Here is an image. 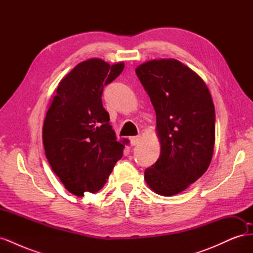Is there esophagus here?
I'll return each instance as SVG.
<instances>
[{
  "instance_id": "obj_1",
  "label": "esophagus",
  "mask_w": 253,
  "mask_h": 253,
  "mask_svg": "<svg viewBox=\"0 0 253 253\" xmlns=\"http://www.w3.org/2000/svg\"><path fill=\"white\" fill-rule=\"evenodd\" d=\"M140 141V136H134L131 138V145H136Z\"/></svg>"
}]
</instances>
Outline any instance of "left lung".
<instances>
[{"instance_id":"obj_1","label":"left lung","mask_w":253,"mask_h":253,"mask_svg":"<svg viewBox=\"0 0 253 253\" xmlns=\"http://www.w3.org/2000/svg\"><path fill=\"white\" fill-rule=\"evenodd\" d=\"M136 75L156 112L162 151L144 171L148 186L159 195L186 190L207 171L215 141V110L204 80L175 59L148 61Z\"/></svg>"}]
</instances>
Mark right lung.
Instances as JSON below:
<instances>
[{
    "mask_svg": "<svg viewBox=\"0 0 253 253\" xmlns=\"http://www.w3.org/2000/svg\"><path fill=\"white\" fill-rule=\"evenodd\" d=\"M89 59L60 81L43 125L45 155L52 171L71 193H95L108 180L124 154L126 140L117 141L110 115L102 105L105 85L124 71Z\"/></svg>",
    "mask_w": 253,
    "mask_h": 253,
    "instance_id": "1",
    "label": "right lung"
}]
</instances>
